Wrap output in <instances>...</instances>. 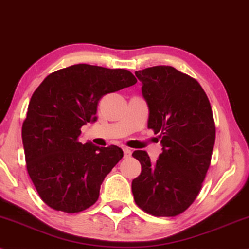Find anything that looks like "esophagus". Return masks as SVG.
<instances>
[{"label":"esophagus","mask_w":249,"mask_h":249,"mask_svg":"<svg viewBox=\"0 0 249 249\" xmlns=\"http://www.w3.org/2000/svg\"><path fill=\"white\" fill-rule=\"evenodd\" d=\"M123 152H124V158H126V159L130 158L131 154H132V152H131V149L127 148V147L123 148Z\"/></svg>","instance_id":"esophagus-1"}]
</instances>
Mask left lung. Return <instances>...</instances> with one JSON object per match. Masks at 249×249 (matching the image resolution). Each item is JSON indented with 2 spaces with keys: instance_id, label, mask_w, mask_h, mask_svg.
Segmentation results:
<instances>
[{
  "instance_id": "8db88e82",
  "label": "left lung",
  "mask_w": 249,
  "mask_h": 249,
  "mask_svg": "<svg viewBox=\"0 0 249 249\" xmlns=\"http://www.w3.org/2000/svg\"><path fill=\"white\" fill-rule=\"evenodd\" d=\"M148 106V128L161 138L162 153L152 162L134 151L142 173L132 181L137 205L155 217H175L198 195L211 162L215 127L205 91L172 66L136 71Z\"/></svg>"
}]
</instances>
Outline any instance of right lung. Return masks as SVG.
<instances>
[{"mask_svg": "<svg viewBox=\"0 0 249 249\" xmlns=\"http://www.w3.org/2000/svg\"><path fill=\"white\" fill-rule=\"evenodd\" d=\"M136 82L126 70L79 64L50 74L36 89L22 139L30 178L50 208L76 213L98 199L102 182L123 151L79 142L81 127L97 119L102 96Z\"/></svg>", "mask_w": 249, "mask_h": 249, "instance_id": "add662e5", "label": "right lung"}]
</instances>
